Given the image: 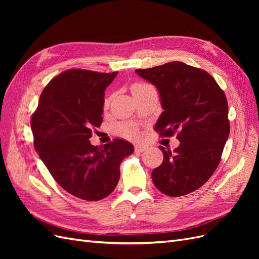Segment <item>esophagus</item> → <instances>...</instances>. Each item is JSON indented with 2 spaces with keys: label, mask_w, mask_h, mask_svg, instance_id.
I'll return each mask as SVG.
<instances>
[{
  "label": "esophagus",
  "mask_w": 259,
  "mask_h": 259,
  "mask_svg": "<svg viewBox=\"0 0 259 259\" xmlns=\"http://www.w3.org/2000/svg\"><path fill=\"white\" fill-rule=\"evenodd\" d=\"M147 150V146L145 145H135V151L140 153V152H144Z\"/></svg>",
  "instance_id": "34e87169"
}]
</instances>
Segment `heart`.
Returning a JSON list of instances; mask_svg holds the SVG:
<instances>
[{"label":"heart","mask_w":259,"mask_h":259,"mask_svg":"<svg viewBox=\"0 0 259 259\" xmlns=\"http://www.w3.org/2000/svg\"><path fill=\"white\" fill-rule=\"evenodd\" d=\"M148 86H149V85H147V84H135V85L132 88V91H133V92L140 91V90L148 88ZM108 103H109V99H106L105 105L107 106ZM119 130H120V133H121V134H122L123 136H126V137H136V136L138 135L137 130H136L134 126H133V125H130V124H123V125H121V126L119 127Z\"/></svg>","instance_id":"heart-1"}]
</instances>
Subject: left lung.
<instances>
[{
  "mask_svg": "<svg viewBox=\"0 0 259 259\" xmlns=\"http://www.w3.org/2000/svg\"><path fill=\"white\" fill-rule=\"evenodd\" d=\"M159 91L163 112L154 130L161 136L177 133L174 151L160 146L164 159L152 170L154 186L169 197L199 189L214 174L230 133L228 103L214 77L180 61L137 69Z\"/></svg>",
  "mask_w": 259,
  "mask_h": 259,
  "instance_id": "obj_1",
  "label": "left lung"
}]
</instances>
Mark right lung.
<instances>
[{
    "label": "right lung",
    "instance_id": "right-lung-1",
    "mask_svg": "<svg viewBox=\"0 0 259 259\" xmlns=\"http://www.w3.org/2000/svg\"><path fill=\"white\" fill-rule=\"evenodd\" d=\"M117 72L69 69L45 86L31 119L34 148L53 178L86 201L108 197L120 179V164L134 151L115 138L104 147L90 142L103 122L105 90Z\"/></svg>",
    "mask_w": 259,
    "mask_h": 259
}]
</instances>
